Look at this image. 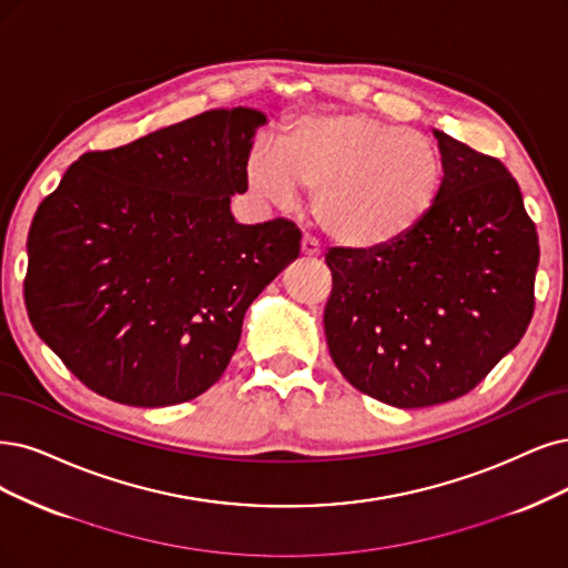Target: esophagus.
Masks as SVG:
<instances>
[{"mask_svg": "<svg viewBox=\"0 0 568 568\" xmlns=\"http://www.w3.org/2000/svg\"><path fill=\"white\" fill-rule=\"evenodd\" d=\"M302 255H304L306 260H318V257H321V245H318V241H313L311 236H304V239H302Z\"/></svg>", "mask_w": 568, "mask_h": 568, "instance_id": "obj_1", "label": "esophagus"}]
</instances>
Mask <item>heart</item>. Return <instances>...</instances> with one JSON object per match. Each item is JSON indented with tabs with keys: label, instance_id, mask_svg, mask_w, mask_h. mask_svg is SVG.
I'll list each match as a JSON object with an SVG mask.
<instances>
[{
	"label": "heart",
	"instance_id": "heart-1",
	"mask_svg": "<svg viewBox=\"0 0 568 568\" xmlns=\"http://www.w3.org/2000/svg\"><path fill=\"white\" fill-rule=\"evenodd\" d=\"M245 180L264 201L292 205L300 186L316 194L313 213L346 250H379L422 224L443 189L435 142L372 114H306L283 146L262 140L245 161Z\"/></svg>",
	"mask_w": 568,
	"mask_h": 568
}]
</instances>
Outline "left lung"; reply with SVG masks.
I'll list each match as a JSON object with an SVG mask.
<instances>
[{
    "label": "left lung",
    "mask_w": 568,
    "mask_h": 568,
    "mask_svg": "<svg viewBox=\"0 0 568 568\" xmlns=\"http://www.w3.org/2000/svg\"><path fill=\"white\" fill-rule=\"evenodd\" d=\"M445 180L430 213L379 250L332 247L325 337L351 386L400 409L473 390L527 332L536 224L508 168L433 131Z\"/></svg>",
    "instance_id": "8db88e82"
}]
</instances>
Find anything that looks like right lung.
Wrapping results in <instances>:
<instances>
[{
  "label": "right lung",
  "instance_id": "obj_1",
  "mask_svg": "<svg viewBox=\"0 0 568 568\" xmlns=\"http://www.w3.org/2000/svg\"><path fill=\"white\" fill-rule=\"evenodd\" d=\"M266 114L210 110L74 161L37 207L26 306L77 379L131 407L220 382L260 292L300 257L287 220L239 224Z\"/></svg>",
  "mask_w": 568,
  "mask_h": 568
}]
</instances>
